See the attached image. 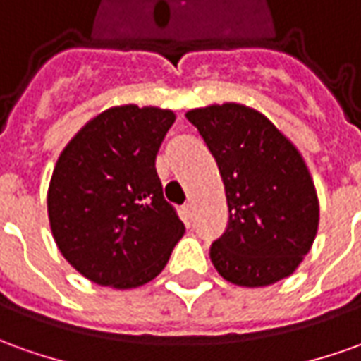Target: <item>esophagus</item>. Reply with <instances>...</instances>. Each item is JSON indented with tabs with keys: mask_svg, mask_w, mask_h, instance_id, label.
<instances>
[{
	"mask_svg": "<svg viewBox=\"0 0 361 361\" xmlns=\"http://www.w3.org/2000/svg\"><path fill=\"white\" fill-rule=\"evenodd\" d=\"M191 212H193V209H191V203H185V205L181 207V213H183V217H185V219H190Z\"/></svg>",
	"mask_w": 361,
	"mask_h": 361,
	"instance_id": "obj_1",
	"label": "esophagus"
}]
</instances>
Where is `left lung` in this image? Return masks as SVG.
<instances>
[{
    "label": "left lung",
    "instance_id": "1",
    "mask_svg": "<svg viewBox=\"0 0 361 361\" xmlns=\"http://www.w3.org/2000/svg\"><path fill=\"white\" fill-rule=\"evenodd\" d=\"M217 161L229 225L212 245L213 267L247 288L298 269L318 231L314 181L290 140L259 110L237 102L185 112Z\"/></svg>",
    "mask_w": 361,
    "mask_h": 361
}]
</instances>
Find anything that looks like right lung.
<instances>
[{
    "label": "right lung",
    "mask_w": 361,
    "mask_h": 361,
    "mask_svg": "<svg viewBox=\"0 0 361 361\" xmlns=\"http://www.w3.org/2000/svg\"><path fill=\"white\" fill-rule=\"evenodd\" d=\"M173 122L168 109L112 106L61 152L47 191L49 225L61 255L88 281L120 290L149 283L183 237L156 171Z\"/></svg>",
    "instance_id": "obj_1"
}]
</instances>
